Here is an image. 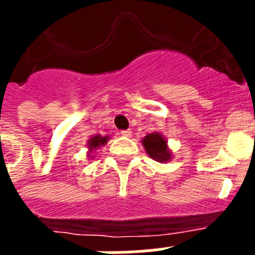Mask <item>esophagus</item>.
<instances>
[{
	"instance_id": "obj_1",
	"label": "esophagus",
	"mask_w": 255,
	"mask_h": 255,
	"mask_svg": "<svg viewBox=\"0 0 255 255\" xmlns=\"http://www.w3.org/2000/svg\"><path fill=\"white\" fill-rule=\"evenodd\" d=\"M120 135L123 136V137H131L132 136V132L129 129H126V131H122L120 132Z\"/></svg>"
}]
</instances>
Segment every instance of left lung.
<instances>
[{
	"label": "left lung",
	"instance_id": "left-lung-1",
	"mask_svg": "<svg viewBox=\"0 0 255 255\" xmlns=\"http://www.w3.org/2000/svg\"><path fill=\"white\" fill-rule=\"evenodd\" d=\"M148 156L159 163H168L172 159V152L168 148V141L160 132H152L141 140Z\"/></svg>",
	"mask_w": 255,
	"mask_h": 255
}]
</instances>
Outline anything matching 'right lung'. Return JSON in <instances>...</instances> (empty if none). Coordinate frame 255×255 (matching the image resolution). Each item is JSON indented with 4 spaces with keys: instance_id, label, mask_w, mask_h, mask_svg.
Masks as SVG:
<instances>
[{
    "instance_id": "obj_1",
    "label": "right lung",
    "mask_w": 255,
    "mask_h": 255,
    "mask_svg": "<svg viewBox=\"0 0 255 255\" xmlns=\"http://www.w3.org/2000/svg\"><path fill=\"white\" fill-rule=\"evenodd\" d=\"M108 139H110V136H102V135L92 136L91 139L87 141V148H88L87 157H91V159H94V155H91L92 152L96 151L98 148L106 145L108 141Z\"/></svg>"
}]
</instances>
